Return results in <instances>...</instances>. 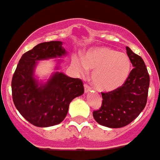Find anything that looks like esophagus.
<instances>
[{"mask_svg":"<svg viewBox=\"0 0 160 160\" xmlns=\"http://www.w3.org/2000/svg\"><path fill=\"white\" fill-rule=\"evenodd\" d=\"M84 89H85V93H88L90 90V87L86 84L84 85Z\"/></svg>","mask_w":160,"mask_h":160,"instance_id":"1","label":"esophagus"}]
</instances>
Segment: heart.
Wrapping results in <instances>:
<instances>
[{
    "label": "heart",
    "instance_id": "obj_1",
    "mask_svg": "<svg viewBox=\"0 0 160 160\" xmlns=\"http://www.w3.org/2000/svg\"><path fill=\"white\" fill-rule=\"evenodd\" d=\"M78 73L94 70L91 75L93 87L101 92H111L119 88L127 80L131 70L128 56L107 47H93L84 54V61L78 57L72 60Z\"/></svg>",
    "mask_w": 160,
    "mask_h": 160
}]
</instances>
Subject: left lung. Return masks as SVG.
<instances>
[{
	"label": "left lung",
	"mask_w": 160,
	"mask_h": 160,
	"mask_svg": "<svg viewBox=\"0 0 160 160\" xmlns=\"http://www.w3.org/2000/svg\"><path fill=\"white\" fill-rule=\"evenodd\" d=\"M127 53L133 69L124 84L108 93H102L101 108L93 112L98 124L110 128L125 127L135 120L147 103L150 77L143 60L128 46Z\"/></svg>",
	"instance_id": "left-lung-1"
}]
</instances>
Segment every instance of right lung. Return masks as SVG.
<instances>
[{
	"label": "right lung",
	"mask_w": 160,
	"mask_h": 160,
	"mask_svg": "<svg viewBox=\"0 0 160 160\" xmlns=\"http://www.w3.org/2000/svg\"><path fill=\"white\" fill-rule=\"evenodd\" d=\"M67 54L59 41L43 42L22 55L12 79L14 105L20 114L32 125L48 128L62 122L66 118L69 105L84 93L81 79L68 77L59 71L61 59L50 77L39 81L35 70L39 61L60 58Z\"/></svg>",
	"instance_id": "obj_1"
}]
</instances>
